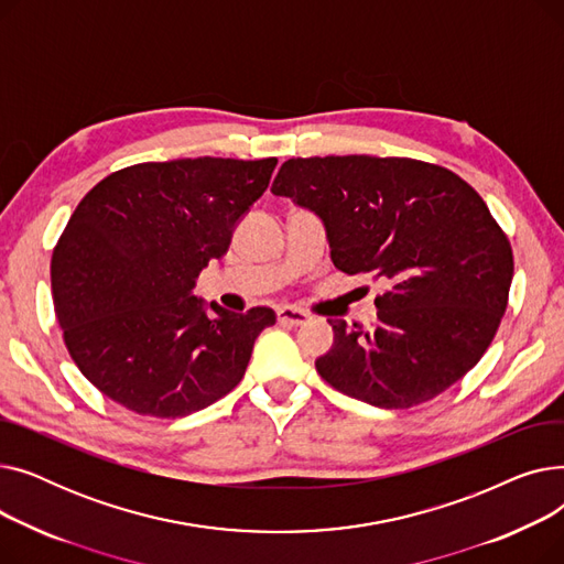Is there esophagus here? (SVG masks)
Segmentation results:
<instances>
[{
  "mask_svg": "<svg viewBox=\"0 0 564 564\" xmlns=\"http://www.w3.org/2000/svg\"><path fill=\"white\" fill-rule=\"evenodd\" d=\"M279 322L281 324H290V327H302V324H306L311 319V315L302 308H292V306H283L279 308Z\"/></svg>",
  "mask_w": 564,
  "mask_h": 564,
  "instance_id": "obj_1",
  "label": "esophagus"
}]
</instances>
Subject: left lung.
Wrapping results in <instances>:
<instances>
[{
  "mask_svg": "<svg viewBox=\"0 0 564 564\" xmlns=\"http://www.w3.org/2000/svg\"><path fill=\"white\" fill-rule=\"evenodd\" d=\"M272 192L324 219L340 272L387 285L372 327L329 319L334 347L315 361L329 387L409 409L482 359L508 308L514 256L457 173L411 158H292Z\"/></svg>",
  "mask_w": 564,
  "mask_h": 564,
  "instance_id": "8db88e82",
  "label": "left lung"
}]
</instances>
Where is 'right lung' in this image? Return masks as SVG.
<instances>
[{"label":"right lung","instance_id":"obj_1","mask_svg":"<svg viewBox=\"0 0 564 564\" xmlns=\"http://www.w3.org/2000/svg\"><path fill=\"white\" fill-rule=\"evenodd\" d=\"M276 162H141L79 200L52 251V300L70 359L100 393L139 416L181 419L240 383L276 313L210 304V317L192 288Z\"/></svg>","mask_w":564,"mask_h":564}]
</instances>
